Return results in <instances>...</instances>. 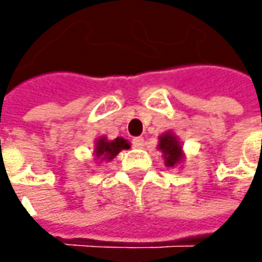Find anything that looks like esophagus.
<instances>
[{"label":"esophagus","instance_id":"esophagus-1","mask_svg":"<svg viewBox=\"0 0 262 262\" xmlns=\"http://www.w3.org/2000/svg\"><path fill=\"white\" fill-rule=\"evenodd\" d=\"M133 146L136 147V148H143V146H144V138H143V137H136V138H133Z\"/></svg>","mask_w":262,"mask_h":262}]
</instances>
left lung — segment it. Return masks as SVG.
Returning <instances> with one entry per match:
<instances>
[{
	"label": "left lung",
	"instance_id": "left-lung-1",
	"mask_svg": "<svg viewBox=\"0 0 262 262\" xmlns=\"http://www.w3.org/2000/svg\"><path fill=\"white\" fill-rule=\"evenodd\" d=\"M157 148L162 151L163 159H165V165L167 167L178 166L184 160V156H185L184 151H182V146H181L179 140L172 133H165V134L159 137Z\"/></svg>",
	"mask_w": 262,
	"mask_h": 262
}]
</instances>
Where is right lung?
Wrapping results in <instances>:
<instances>
[{"instance_id":"1","label":"right lung","mask_w":262,"mask_h":262,"mask_svg":"<svg viewBox=\"0 0 262 262\" xmlns=\"http://www.w3.org/2000/svg\"><path fill=\"white\" fill-rule=\"evenodd\" d=\"M129 148V143L124 140L122 137H116L115 140H107L106 137H100L96 141L95 155L97 159H100V162L103 160H112L121 150Z\"/></svg>"}]
</instances>
